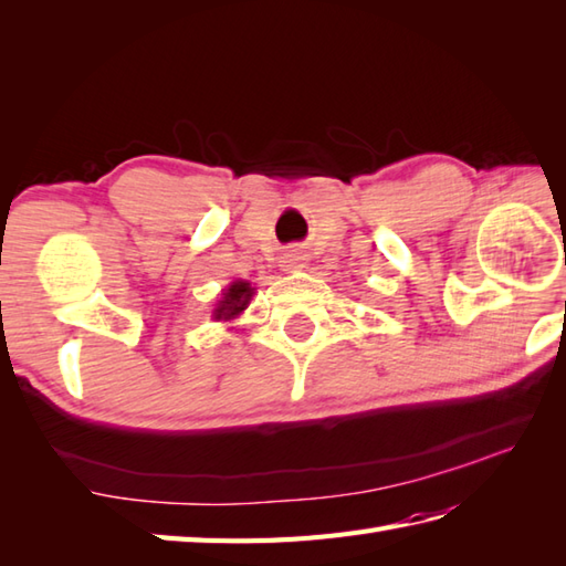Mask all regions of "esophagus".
I'll list each match as a JSON object with an SVG mask.
<instances>
[{
    "mask_svg": "<svg viewBox=\"0 0 566 566\" xmlns=\"http://www.w3.org/2000/svg\"><path fill=\"white\" fill-rule=\"evenodd\" d=\"M296 260H298V258H296ZM290 262H292V264H290V268H302V264H296L294 260H290Z\"/></svg>",
    "mask_w": 566,
    "mask_h": 566,
    "instance_id": "esophagus-1",
    "label": "esophagus"
}]
</instances>
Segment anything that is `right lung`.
<instances>
[{"label":"right lung","mask_w":566,"mask_h":566,"mask_svg":"<svg viewBox=\"0 0 566 566\" xmlns=\"http://www.w3.org/2000/svg\"><path fill=\"white\" fill-rule=\"evenodd\" d=\"M252 294H255V290H252L250 282H245V280L233 282V284L228 286V290L223 292L219 306L213 308V318H216V321H231V318L240 316V314H243V311L248 308Z\"/></svg>","instance_id":"obj_1"}]
</instances>
